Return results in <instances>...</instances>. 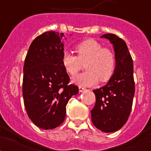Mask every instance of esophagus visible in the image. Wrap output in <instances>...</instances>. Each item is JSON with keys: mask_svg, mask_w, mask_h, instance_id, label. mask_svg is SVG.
I'll use <instances>...</instances> for the list:
<instances>
[{"mask_svg": "<svg viewBox=\"0 0 151 151\" xmlns=\"http://www.w3.org/2000/svg\"><path fill=\"white\" fill-rule=\"evenodd\" d=\"M85 91H86V88H85L83 87H79V92H84Z\"/></svg>", "mask_w": 151, "mask_h": 151, "instance_id": "esophagus-1", "label": "esophagus"}]
</instances>
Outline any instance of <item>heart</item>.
I'll use <instances>...</instances> for the list:
<instances>
[{
  "label": "heart",
  "instance_id": "1",
  "mask_svg": "<svg viewBox=\"0 0 151 151\" xmlns=\"http://www.w3.org/2000/svg\"><path fill=\"white\" fill-rule=\"evenodd\" d=\"M78 56L71 52H64L62 55V65L70 75H75L85 63V73L72 78V83L81 87L96 85L99 80L107 81L114 74L116 66L114 53L109 48H103L99 42L88 39L75 47Z\"/></svg>",
  "mask_w": 151,
  "mask_h": 151
}]
</instances>
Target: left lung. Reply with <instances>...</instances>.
I'll use <instances>...</instances> for the list:
<instances>
[{"label": "left lung", "instance_id": "obj_1", "mask_svg": "<svg viewBox=\"0 0 151 151\" xmlns=\"http://www.w3.org/2000/svg\"><path fill=\"white\" fill-rule=\"evenodd\" d=\"M110 41L115 52L114 74L104 86L93 90L96 104L91 110L92 121L104 132H114L124 126L131 113L135 94L133 61L126 43L115 34L100 37Z\"/></svg>", "mask_w": 151, "mask_h": 151}]
</instances>
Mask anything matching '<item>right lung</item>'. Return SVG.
I'll list each match as a JSON object with an SVG mask.
<instances>
[{
    "mask_svg": "<svg viewBox=\"0 0 151 151\" xmlns=\"http://www.w3.org/2000/svg\"><path fill=\"white\" fill-rule=\"evenodd\" d=\"M65 39L63 33L45 32L33 41L25 59V108L33 123L45 130L64 122L66 104L78 93V86L68 85L70 78L62 65Z\"/></svg>",
    "mask_w": 151,
    "mask_h": 151,
    "instance_id": "right-lung-1",
    "label": "right lung"
}]
</instances>
